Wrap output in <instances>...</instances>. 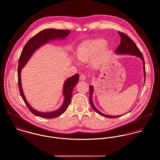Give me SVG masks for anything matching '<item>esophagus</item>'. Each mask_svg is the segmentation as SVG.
<instances>
[{
	"label": "esophagus",
	"mask_w": 160,
	"mask_h": 160,
	"mask_svg": "<svg viewBox=\"0 0 160 160\" xmlns=\"http://www.w3.org/2000/svg\"><path fill=\"white\" fill-rule=\"evenodd\" d=\"M86 76L84 75V74H81L80 77H79V79L80 80H82V81H84V80H86Z\"/></svg>",
	"instance_id": "34e87169"
}]
</instances>
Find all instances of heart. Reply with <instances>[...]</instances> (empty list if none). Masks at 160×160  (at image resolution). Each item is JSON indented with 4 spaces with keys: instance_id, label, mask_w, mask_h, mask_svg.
Returning <instances> with one entry per match:
<instances>
[{
    "instance_id": "obj_1",
    "label": "heart",
    "mask_w": 160,
    "mask_h": 160,
    "mask_svg": "<svg viewBox=\"0 0 160 160\" xmlns=\"http://www.w3.org/2000/svg\"><path fill=\"white\" fill-rule=\"evenodd\" d=\"M107 42L102 38H96L82 42L78 48L76 53L78 58L82 62H88L96 55L95 62H100L107 55L110 48L106 46Z\"/></svg>"
}]
</instances>
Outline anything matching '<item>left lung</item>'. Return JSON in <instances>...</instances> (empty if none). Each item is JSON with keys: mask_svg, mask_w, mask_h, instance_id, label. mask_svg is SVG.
Here are the masks:
<instances>
[{"mask_svg": "<svg viewBox=\"0 0 160 160\" xmlns=\"http://www.w3.org/2000/svg\"><path fill=\"white\" fill-rule=\"evenodd\" d=\"M119 34L121 36V43L118 47L117 49L115 51V53L116 54H120V55H134L136 56L138 58H140L142 59V61L143 64V74H144V83L145 82V62L143 59V55L142 52L140 51L138 48L137 47L136 44L134 43V42L126 34L118 32ZM89 91H90V96H89V100H90V103L91 105L92 108L93 110L97 112L98 114H100L101 116H105L106 118H118L119 116H121L122 115H119V116H112V115H108V114H105L102 113H101L99 110H98L93 105V100H92V94L93 92V88L92 86H89ZM130 111V112H131ZM123 115V114H122Z\"/></svg>", "mask_w": 160, "mask_h": 160, "instance_id": "obj_1", "label": "left lung"}]
</instances>
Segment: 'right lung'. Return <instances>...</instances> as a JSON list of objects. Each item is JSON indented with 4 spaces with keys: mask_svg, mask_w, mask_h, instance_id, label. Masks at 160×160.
Listing matches in <instances>:
<instances>
[{
    "mask_svg": "<svg viewBox=\"0 0 160 160\" xmlns=\"http://www.w3.org/2000/svg\"><path fill=\"white\" fill-rule=\"evenodd\" d=\"M71 32L69 30H62L56 29H46L41 31L32 38H31L24 47L22 52L18 61V81L20 95L25 104L28 107L29 111L34 115L44 118L52 119L58 117L63 114L68 108L71 101L72 93L74 87L77 84L79 80V74H75L68 78L64 83L63 88V94L64 96V101L62 105L57 110L51 112H40L33 109L27 102L22 86L21 72L23 67L26 65L32 55L36 50L39 49L41 46L55 39H64Z\"/></svg>",
    "mask_w": 160,
    "mask_h": 160,
    "instance_id": "obj_1",
    "label": "right lung"
}]
</instances>
